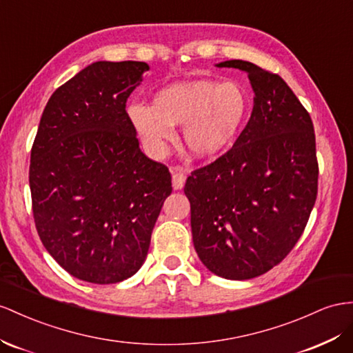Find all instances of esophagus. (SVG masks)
<instances>
[{"mask_svg":"<svg viewBox=\"0 0 353 353\" xmlns=\"http://www.w3.org/2000/svg\"><path fill=\"white\" fill-rule=\"evenodd\" d=\"M171 174H173V188L176 189V191H179V189H182L185 186L186 173L183 171V168L174 167L173 170H171Z\"/></svg>","mask_w":353,"mask_h":353,"instance_id":"34e87169","label":"esophagus"}]
</instances>
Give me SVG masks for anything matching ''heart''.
<instances>
[{"mask_svg":"<svg viewBox=\"0 0 353 353\" xmlns=\"http://www.w3.org/2000/svg\"><path fill=\"white\" fill-rule=\"evenodd\" d=\"M249 110V98L236 82L194 80L161 89L150 105L132 104L131 123L148 149L164 153L185 126V143L196 159L223 155L236 140Z\"/></svg>","mask_w":353,"mask_h":353,"instance_id":"obj_1","label":"heart"}]
</instances>
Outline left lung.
<instances>
[{
    "label": "left lung",
    "mask_w": 353,
    "mask_h": 353,
    "mask_svg": "<svg viewBox=\"0 0 353 353\" xmlns=\"http://www.w3.org/2000/svg\"><path fill=\"white\" fill-rule=\"evenodd\" d=\"M246 71L254 110L234 146L194 170L185 194L192 240L216 276L248 280L267 273L300 240L318 195L313 122L279 74L232 59Z\"/></svg>",
    "instance_id": "1"
}]
</instances>
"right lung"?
Segmentation results:
<instances>
[{"instance_id":"obj_1","label":"right lung","mask_w":353,"mask_h":353,"mask_svg":"<svg viewBox=\"0 0 353 353\" xmlns=\"http://www.w3.org/2000/svg\"><path fill=\"white\" fill-rule=\"evenodd\" d=\"M146 62L98 61L52 94L31 149L30 188L43 246L71 276L117 283L137 273L173 191L140 150L126 99Z\"/></svg>"}]
</instances>
